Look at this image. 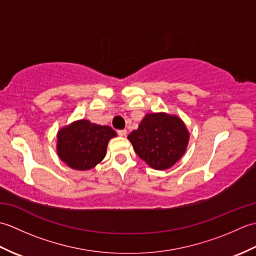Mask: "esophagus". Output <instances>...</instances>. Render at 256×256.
Instances as JSON below:
<instances>
[{
    "label": "esophagus",
    "mask_w": 256,
    "mask_h": 256,
    "mask_svg": "<svg viewBox=\"0 0 256 256\" xmlns=\"http://www.w3.org/2000/svg\"><path fill=\"white\" fill-rule=\"evenodd\" d=\"M118 134L120 136H121V138H124V136H126L128 131H126V130H118Z\"/></svg>",
    "instance_id": "obj_1"
}]
</instances>
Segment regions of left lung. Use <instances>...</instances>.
Instances as JSON below:
<instances>
[{
  "mask_svg": "<svg viewBox=\"0 0 256 256\" xmlns=\"http://www.w3.org/2000/svg\"><path fill=\"white\" fill-rule=\"evenodd\" d=\"M189 131L182 120L165 112L145 114L138 128L128 135L140 160L156 170L174 166L186 153Z\"/></svg>",
  "mask_w": 256,
  "mask_h": 256,
  "instance_id": "8db88e82",
  "label": "left lung"
}]
</instances>
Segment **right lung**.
<instances>
[{
  "mask_svg": "<svg viewBox=\"0 0 256 256\" xmlns=\"http://www.w3.org/2000/svg\"><path fill=\"white\" fill-rule=\"evenodd\" d=\"M116 132L108 125L81 118L60 128L57 133V155L76 170H88L103 160L108 143Z\"/></svg>",
  "mask_w": 256,
  "mask_h": 256,
  "instance_id": "add662e5",
  "label": "right lung"
}]
</instances>
